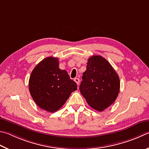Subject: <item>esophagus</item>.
I'll use <instances>...</instances> for the list:
<instances>
[{
  "instance_id": "esophagus-1",
  "label": "esophagus",
  "mask_w": 149,
  "mask_h": 149,
  "mask_svg": "<svg viewBox=\"0 0 149 149\" xmlns=\"http://www.w3.org/2000/svg\"><path fill=\"white\" fill-rule=\"evenodd\" d=\"M74 81H75V82L77 83V85H79V81H80V80H79V78H75V79H74Z\"/></svg>"
}]
</instances>
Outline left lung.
Returning <instances> with one entry per match:
<instances>
[{
  "label": "left lung",
  "mask_w": 149,
  "mask_h": 149,
  "mask_svg": "<svg viewBox=\"0 0 149 149\" xmlns=\"http://www.w3.org/2000/svg\"><path fill=\"white\" fill-rule=\"evenodd\" d=\"M83 75L79 91L91 107L102 111L114 103L119 93L120 79L106 59L100 55L91 56Z\"/></svg>",
  "instance_id": "8db88e82"
}]
</instances>
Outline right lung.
<instances>
[{
  "label": "right lung",
  "mask_w": 149,
  "mask_h": 149,
  "mask_svg": "<svg viewBox=\"0 0 149 149\" xmlns=\"http://www.w3.org/2000/svg\"><path fill=\"white\" fill-rule=\"evenodd\" d=\"M58 59L49 56L37 64L30 76L29 86L32 99L41 109L58 110L77 90V84L66 70L59 68Z\"/></svg>",
  "instance_id": "add662e5"
}]
</instances>
